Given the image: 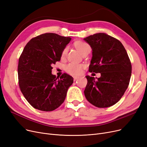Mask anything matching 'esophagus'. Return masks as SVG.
Returning a JSON list of instances; mask_svg holds the SVG:
<instances>
[{
	"label": "esophagus",
	"instance_id": "esophagus-1",
	"mask_svg": "<svg viewBox=\"0 0 147 147\" xmlns=\"http://www.w3.org/2000/svg\"><path fill=\"white\" fill-rule=\"evenodd\" d=\"M73 78H74V81H76V80L78 79L79 77H78V76H74Z\"/></svg>",
	"mask_w": 147,
	"mask_h": 147
}]
</instances>
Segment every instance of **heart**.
Wrapping results in <instances>:
<instances>
[{
  "instance_id": "obj_1",
  "label": "heart",
  "mask_w": 147,
  "mask_h": 147,
  "mask_svg": "<svg viewBox=\"0 0 147 147\" xmlns=\"http://www.w3.org/2000/svg\"><path fill=\"white\" fill-rule=\"evenodd\" d=\"M75 47L82 54L84 53L87 49L90 48V45L87 44L86 42H84L83 41L78 40L76 41L75 44ZM68 48L66 47H65L63 50L61 54V57L64 58L67 52ZM85 68V65L83 64H79V63H69L66 65L65 66V71L67 72L68 74H71L74 76L79 75L81 74L82 69Z\"/></svg>"
}]
</instances>
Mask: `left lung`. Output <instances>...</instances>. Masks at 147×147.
Returning <instances> with one entry per match:
<instances>
[{
  "label": "left lung",
  "instance_id": "1",
  "mask_svg": "<svg viewBox=\"0 0 147 147\" xmlns=\"http://www.w3.org/2000/svg\"><path fill=\"white\" fill-rule=\"evenodd\" d=\"M84 40L93 51L88 71L101 74L97 80L86 76L85 96L96 107L113 106L121 99L129 84L131 65L127 51L119 40L104 33Z\"/></svg>",
  "mask_w": 147,
  "mask_h": 147
}]
</instances>
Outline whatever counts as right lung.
Listing matches in <instances>:
<instances>
[{"instance_id": "right-lung-1", "label": "right lung", "mask_w": 147, "mask_h": 147, "mask_svg": "<svg viewBox=\"0 0 147 147\" xmlns=\"http://www.w3.org/2000/svg\"><path fill=\"white\" fill-rule=\"evenodd\" d=\"M71 40L70 37L46 33L31 39L23 49L18 60V85L34 108L52 111L65 101L73 78L66 73L56 78L51 70Z\"/></svg>"}]
</instances>
